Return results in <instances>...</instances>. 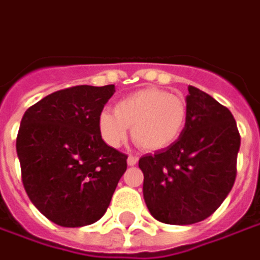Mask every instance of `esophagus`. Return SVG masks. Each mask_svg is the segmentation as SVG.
Returning a JSON list of instances; mask_svg holds the SVG:
<instances>
[{
  "mask_svg": "<svg viewBox=\"0 0 260 260\" xmlns=\"http://www.w3.org/2000/svg\"><path fill=\"white\" fill-rule=\"evenodd\" d=\"M137 161H139V158H137L136 155H128V158H127V164H128V166H136V164H137Z\"/></svg>",
  "mask_w": 260,
  "mask_h": 260,
  "instance_id": "esophagus-1",
  "label": "esophagus"
}]
</instances>
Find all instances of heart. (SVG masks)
<instances>
[{
	"label": "heart",
	"instance_id": "heart-1",
	"mask_svg": "<svg viewBox=\"0 0 260 260\" xmlns=\"http://www.w3.org/2000/svg\"><path fill=\"white\" fill-rule=\"evenodd\" d=\"M188 119V105L178 94L147 87L114 105V114L100 113L98 130L109 147H120L132 128L136 144L146 151H161L181 137Z\"/></svg>",
	"mask_w": 260,
	"mask_h": 260
}]
</instances>
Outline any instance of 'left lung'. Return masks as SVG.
Segmentation results:
<instances>
[{
    "mask_svg": "<svg viewBox=\"0 0 260 260\" xmlns=\"http://www.w3.org/2000/svg\"><path fill=\"white\" fill-rule=\"evenodd\" d=\"M188 119L173 146L139 160L143 195L160 222L191 225L211 216L236 178L241 136L228 109L188 86Z\"/></svg>",
    "mask_w": 260,
    "mask_h": 260,
    "instance_id": "1",
    "label": "left lung"
}]
</instances>
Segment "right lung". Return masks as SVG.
<instances>
[{"label": "right lung", "instance_id": "1", "mask_svg": "<svg viewBox=\"0 0 260 260\" xmlns=\"http://www.w3.org/2000/svg\"><path fill=\"white\" fill-rule=\"evenodd\" d=\"M114 85L51 93L25 112L17 137L22 182L49 221L78 228L105 215L127 155L100 137L98 119Z\"/></svg>", "mask_w": 260, "mask_h": 260}]
</instances>
